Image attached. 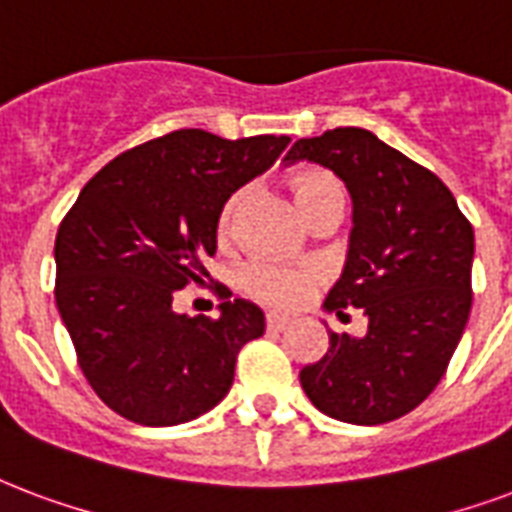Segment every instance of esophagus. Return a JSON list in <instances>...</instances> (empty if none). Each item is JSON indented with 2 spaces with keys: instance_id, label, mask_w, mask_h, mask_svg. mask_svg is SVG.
I'll use <instances>...</instances> for the list:
<instances>
[{
  "instance_id": "obj_1",
  "label": "esophagus",
  "mask_w": 512,
  "mask_h": 512,
  "mask_svg": "<svg viewBox=\"0 0 512 512\" xmlns=\"http://www.w3.org/2000/svg\"><path fill=\"white\" fill-rule=\"evenodd\" d=\"M266 325L271 328V331H285L287 325H290V317H285V314L268 312L266 314Z\"/></svg>"
}]
</instances>
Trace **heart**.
<instances>
[{
	"mask_svg": "<svg viewBox=\"0 0 512 512\" xmlns=\"http://www.w3.org/2000/svg\"><path fill=\"white\" fill-rule=\"evenodd\" d=\"M295 203L301 208L304 219L317 214L320 208L342 206L344 208V187L342 181L336 179L328 170H306L301 176L293 179ZM244 203V192L230 195L227 203L219 211V238L227 241L233 236L236 227L238 208ZM317 282V274L309 268H287V266H271V263H255L244 271V287L246 293H252L260 301L271 306H295L301 304L306 293L312 290Z\"/></svg>",
	"mask_w": 512,
	"mask_h": 512,
	"instance_id": "obj_1",
	"label": "heart"
}]
</instances>
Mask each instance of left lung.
Returning <instances> with one entry per match:
<instances>
[{
  "mask_svg": "<svg viewBox=\"0 0 512 512\" xmlns=\"http://www.w3.org/2000/svg\"><path fill=\"white\" fill-rule=\"evenodd\" d=\"M333 170L352 198L347 263L325 312L363 309V336L328 333L301 388L328 418L377 426L415 410L456 352L472 309L475 230L431 170L361 127L295 140L285 162Z\"/></svg>",
  "mask_w": 512,
  "mask_h": 512,
  "instance_id": "obj_1",
  "label": "left lung"
}]
</instances>
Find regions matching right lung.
Segmentation results:
<instances>
[{"label": "right lung", "mask_w": 512, "mask_h": 512, "mask_svg": "<svg viewBox=\"0 0 512 512\" xmlns=\"http://www.w3.org/2000/svg\"><path fill=\"white\" fill-rule=\"evenodd\" d=\"M287 135L225 140L176 130L124 151L94 176L56 233V306L83 377L121 418L176 426L225 399L238 350L266 331L252 301L219 317L179 314L203 285L219 211L287 149Z\"/></svg>", "instance_id": "obj_1"}]
</instances>
